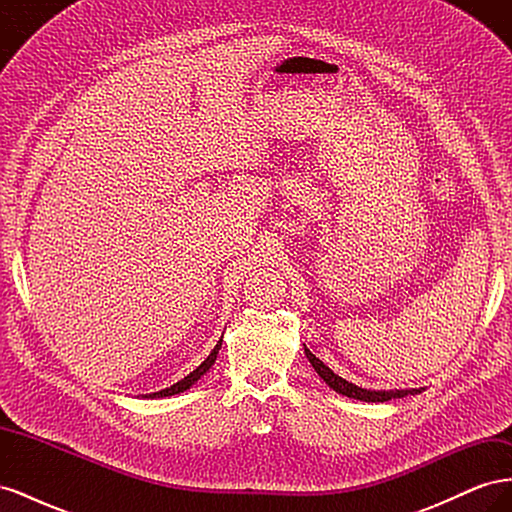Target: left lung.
Wrapping results in <instances>:
<instances>
[{"mask_svg": "<svg viewBox=\"0 0 512 512\" xmlns=\"http://www.w3.org/2000/svg\"><path fill=\"white\" fill-rule=\"evenodd\" d=\"M305 356L309 359V363H312V367L316 369V374L339 395L361 399V401H389V399L421 393V389H412V391L410 389L408 391H367V389H361V386H356V384H352L344 378H339L337 374H333V371L327 365H324L320 359H316V354H312L307 348H305Z\"/></svg>", "mask_w": 512, "mask_h": 512, "instance_id": "1", "label": "left lung"}]
</instances>
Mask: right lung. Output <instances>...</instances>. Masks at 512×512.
Returning a JSON list of instances; mask_svg holds the SVG:
<instances>
[{
  "label": "right lung",
  "mask_w": 512,
  "mask_h": 512,
  "mask_svg": "<svg viewBox=\"0 0 512 512\" xmlns=\"http://www.w3.org/2000/svg\"><path fill=\"white\" fill-rule=\"evenodd\" d=\"M220 348H222V339L218 342V346H215L213 350H211V354L207 356V359L200 363L192 374H188L185 376L183 380H179L177 384H173V386H168V389H164V391H158V393H151V395H147V397H168V395H177V393H183V391H188L190 386L194 384V382H198L200 378H203L207 371L211 369V365L215 363V359H218V352H220Z\"/></svg>",
  "instance_id": "1"
}]
</instances>
